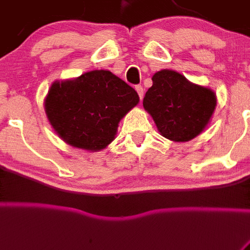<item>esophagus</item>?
Listing matches in <instances>:
<instances>
[{"mask_svg": "<svg viewBox=\"0 0 250 250\" xmlns=\"http://www.w3.org/2000/svg\"><path fill=\"white\" fill-rule=\"evenodd\" d=\"M136 90H137V93H138V95H139V99H143V95H144V89H143V87H142V85H136Z\"/></svg>", "mask_w": 250, "mask_h": 250, "instance_id": "obj_1", "label": "esophagus"}]
</instances>
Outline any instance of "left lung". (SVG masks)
Segmentation results:
<instances>
[{
    "label": "left lung",
    "mask_w": 250,
    "mask_h": 250,
    "mask_svg": "<svg viewBox=\"0 0 250 250\" xmlns=\"http://www.w3.org/2000/svg\"><path fill=\"white\" fill-rule=\"evenodd\" d=\"M151 80L143 107L154 119L160 135L178 143L199 136L214 113L216 93L169 69L155 72Z\"/></svg>",
    "instance_id": "left-lung-1"
}]
</instances>
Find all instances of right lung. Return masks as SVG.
I'll return each mask as SVG.
<instances>
[{"instance_id": "add662e5", "label": "right lung", "mask_w": 250, "mask_h": 250, "mask_svg": "<svg viewBox=\"0 0 250 250\" xmlns=\"http://www.w3.org/2000/svg\"><path fill=\"white\" fill-rule=\"evenodd\" d=\"M138 103V94L122 79L108 70H92L53 82L44 107L62 141L94 152L114 141L120 120Z\"/></svg>"}]
</instances>
